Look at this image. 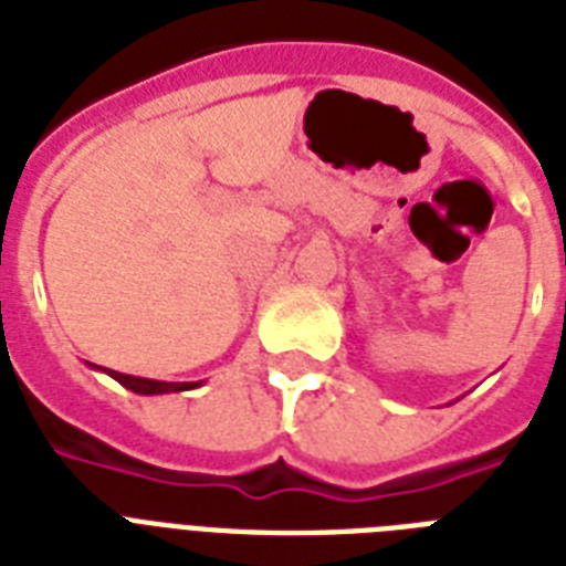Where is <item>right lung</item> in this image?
I'll return each mask as SVG.
<instances>
[{"label":"right lung","instance_id":"right-lung-1","mask_svg":"<svg viewBox=\"0 0 566 566\" xmlns=\"http://www.w3.org/2000/svg\"><path fill=\"white\" fill-rule=\"evenodd\" d=\"M108 376H114L123 387L128 390H135V394H144V396H153V394H176V390H190L196 387V381L190 385H176V381H155V378H135V376H126V373H117V370H108Z\"/></svg>","mask_w":566,"mask_h":566}]
</instances>
